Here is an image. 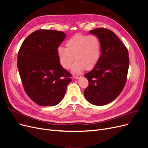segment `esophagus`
<instances>
[{
	"instance_id": "obj_1",
	"label": "esophagus",
	"mask_w": 148,
	"mask_h": 148,
	"mask_svg": "<svg viewBox=\"0 0 148 148\" xmlns=\"http://www.w3.org/2000/svg\"><path fill=\"white\" fill-rule=\"evenodd\" d=\"M74 78H75V79H80L81 78V77H82V76L81 75H76V76H74Z\"/></svg>"
}]
</instances>
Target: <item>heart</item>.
Segmentation results:
<instances>
[{"label": "heart", "instance_id": "1", "mask_svg": "<svg viewBox=\"0 0 148 148\" xmlns=\"http://www.w3.org/2000/svg\"><path fill=\"white\" fill-rule=\"evenodd\" d=\"M65 46L66 48H57L58 59L61 66L66 70L70 68L74 60L77 61L72 68L75 73L84 69L86 70L94 69L100 60L101 44L95 35L77 34L67 40Z\"/></svg>", "mask_w": 148, "mask_h": 148}]
</instances>
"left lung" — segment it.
<instances>
[{
	"label": "left lung",
	"instance_id": "1",
	"mask_svg": "<svg viewBox=\"0 0 148 148\" xmlns=\"http://www.w3.org/2000/svg\"><path fill=\"white\" fill-rule=\"evenodd\" d=\"M97 36L101 44V56L96 66L84 75L89 82L84 95L96 106L115 100L127 82L129 57L127 48L112 31L104 28L89 31Z\"/></svg>",
	"mask_w": 148,
	"mask_h": 148
}]
</instances>
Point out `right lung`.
<instances>
[{"instance_id":"1","label":"right lung","mask_w":148,"mask_h":148,"mask_svg":"<svg viewBox=\"0 0 148 148\" xmlns=\"http://www.w3.org/2000/svg\"><path fill=\"white\" fill-rule=\"evenodd\" d=\"M65 34L39 29L29 34L18 53L17 66L25 91L41 106H53L64 97L71 75L59 63L57 48Z\"/></svg>"}]
</instances>
